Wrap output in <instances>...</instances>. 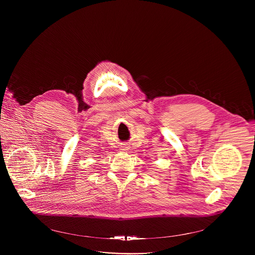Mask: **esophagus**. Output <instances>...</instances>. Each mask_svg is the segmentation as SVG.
Wrapping results in <instances>:
<instances>
[{
    "label": "esophagus",
    "mask_w": 255,
    "mask_h": 255,
    "mask_svg": "<svg viewBox=\"0 0 255 255\" xmlns=\"http://www.w3.org/2000/svg\"><path fill=\"white\" fill-rule=\"evenodd\" d=\"M120 149H121L122 151H126V150H128V149H129V147H128V146H126V145H124V146H122Z\"/></svg>",
    "instance_id": "1"
}]
</instances>
